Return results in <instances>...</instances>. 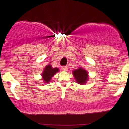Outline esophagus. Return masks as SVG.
Masks as SVG:
<instances>
[{"mask_svg":"<svg viewBox=\"0 0 129 129\" xmlns=\"http://www.w3.org/2000/svg\"><path fill=\"white\" fill-rule=\"evenodd\" d=\"M62 70L63 71H67L68 70V67L63 66L62 67Z\"/></svg>","mask_w":129,"mask_h":129,"instance_id":"obj_1","label":"esophagus"}]
</instances>
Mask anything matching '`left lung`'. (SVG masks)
<instances>
[{
	"mask_svg": "<svg viewBox=\"0 0 129 129\" xmlns=\"http://www.w3.org/2000/svg\"><path fill=\"white\" fill-rule=\"evenodd\" d=\"M73 75L76 82L81 85L85 84L89 79L88 72L81 67H79L78 69L73 71Z\"/></svg>",
	"mask_w": 129,
	"mask_h": 129,
	"instance_id": "8db88e82",
	"label": "left lung"
}]
</instances>
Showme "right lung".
Returning <instances> with one entry per match:
<instances>
[{
    "label": "right lung",
    "instance_id": "1",
    "mask_svg": "<svg viewBox=\"0 0 129 129\" xmlns=\"http://www.w3.org/2000/svg\"><path fill=\"white\" fill-rule=\"evenodd\" d=\"M59 71V70L58 68H53L50 64L46 66L42 73V75H41L42 79L44 83L47 84L50 82L54 75L57 73Z\"/></svg>",
    "mask_w": 129,
    "mask_h": 129
}]
</instances>
